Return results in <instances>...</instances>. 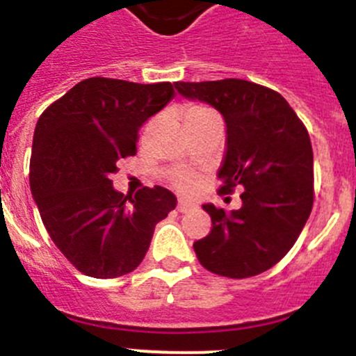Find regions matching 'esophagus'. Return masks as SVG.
<instances>
[{
    "label": "esophagus",
    "mask_w": 356,
    "mask_h": 356,
    "mask_svg": "<svg viewBox=\"0 0 356 356\" xmlns=\"http://www.w3.org/2000/svg\"><path fill=\"white\" fill-rule=\"evenodd\" d=\"M178 212L185 213V212H191V210H194V203H191V201H185V200H180L178 201Z\"/></svg>",
    "instance_id": "obj_1"
}]
</instances>
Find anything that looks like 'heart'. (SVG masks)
Returning <instances> with one entry per match:
<instances>
[{"instance_id": "b5f03b06", "label": "heart", "mask_w": 356, "mask_h": 356, "mask_svg": "<svg viewBox=\"0 0 356 356\" xmlns=\"http://www.w3.org/2000/svg\"><path fill=\"white\" fill-rule=\"evenodd\" d=\"M213 114L212 110L207 108V106L201 105H191L185 108L184 115H185V122L187 121H196V119L207 118V115ZM176 187L184 191V193H188V191H193L194 187L197 185V176L193 175V172H180V175H176L175 178Z\"/></svg>"}]
</instances>
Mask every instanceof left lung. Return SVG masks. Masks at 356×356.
<instances>
[{"label":"left lung","mask_w":356,"mask_h":356,"mask_svg":"<svg viewBox=\"0 0 356 356\" xmlns=\"http://www.w3.org/2000/svg\"><path fill=\"white\" fill-rule=\"evenodd\" d=\"M176 90L221 112L226 153L219 193L241 194L238 210L203 205L212 229L194 242L200 264L226 278H250L284 259L312 212L310 137L285 97L253 81H176Z\"/></svg>","instance_id":"left-lung-1"}]
</instances>
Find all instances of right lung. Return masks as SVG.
<instances>
[{
	"mask_svg": "<svg viewBox=\"0 0 356 356\" xmlns=\"http://www.w3.org/2000/svg\"><path fill=\"white\" fill-rule=\"evenodd\" d=\"M175 96L169 81L87 78L44 110L30 159V188L49 237L78 271L118 278L143 262L156 222L176 207L155 185L124 196L112 185L137 153L144 122Z\"/></svg>",
	"mask_w": 356,
	"mask_h": 356,
	"instance_id": "obj_1",
	"label": "right lung"
}]
</instances>
